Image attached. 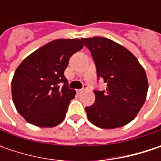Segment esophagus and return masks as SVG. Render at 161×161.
Instances as JSON below:
<instances>
[{
    "label": "esophagus",
    "mask_w": 161,
    "mask_h": 161,
    "mask_svg": "<svg viewBox=\"0 0 161 161\" xmlns=\"http://www.w3.org/2000/svg\"><path fill=\"white\" fill-rule=\"evenodd\" d=\"M87 89H88V87H87L86 85H84L83 88H82V89H80V90H78V92H82V91H84V90H87Z\"/></svg>",
    "instance_id": "34e87169"
}]
</instances>
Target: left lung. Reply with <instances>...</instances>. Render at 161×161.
<instances>
[{"instance_id":"left-lung-1","label":"left lung","mask_w":161,"mask_h":161,"mask_svg":"<svg viewBox=\"0 0 161 161\" xmlns=\"http://www.w3.org/2000/svg\"><path fill=\"white\" fill-rule=\"evenodd\" d=\"M95 62L97 79L106 90H94L95 102L86 107L89 120L96 126L114 129L134 119L146 100L148 80L143 67L128 49L106 37L81 38Z\"/></svg>"}]
</instances>
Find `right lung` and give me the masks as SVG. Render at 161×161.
Instances as JSON below:
<instances>
[{
	"mask_svg": "<svg viewBox=\"0 0 161 161\" xmlns=\"http://www.w3.org/2000/svg\"><path fill=\"white\" fill-rule=\"evenodd\" d=\"M83 47L80 39H56L24 59L11 81L12 100L29 124L53 127L62 123L76 91L64 71L71 56Z\"/></svg>",
	"mask_w": 161,
	"mask_h": 161,
	"instance_id": "obj_1",
	"label": "right lung"
}]
</instances>
